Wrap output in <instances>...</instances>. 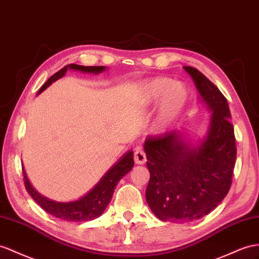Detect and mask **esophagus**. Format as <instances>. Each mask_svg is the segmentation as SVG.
Segmentation results:
<instances>
[{"label": "esophagus", "instance_id": "1", "mask_svg": "<svg viewBox=\"0 0 259 259\" xmlns=\"http://www.w3.org/2000/svg\"><path fill=\"white\" fill-rule=\"evenodd\" d=\"M135 162L137 164H140V165H142V164H144L145 162H147V155H145L144 151L140 147H138L136 149V152H135Z\"/></svg>", "mask_w": 259, "mask_h": 259}]
</instances>
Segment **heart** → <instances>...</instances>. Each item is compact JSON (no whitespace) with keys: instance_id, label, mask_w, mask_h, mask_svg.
<instances>
[{"instance_id":"1","label":"heart","mask_w":259,"mask_h":259,"mask_svg":"<svg viewBox=\"0 0 259 259\" xmlns=\"http://www.w3.org/2000/svg\"><path fill=\"white\" fill-rule=\"evenodd\" d=\"M143 95L148 104L158 101L153 120V130L156 134H163L173 127L188 102L186 86L165 77L154 78L145 84Z\"/></svg>"}]
</instances>
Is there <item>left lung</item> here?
<instances>
[{
    "mask_svg": "<svg viewBox=\"0 0 259 259\" xmlns=\"http://www.w3.org/2000/svg\"><path fill=\"white\" fill-rule=\"evenodd\" d=\"M211 112L205 135L193 143L182 130L145 139L150 181L145 199L162 221L187 223L209 214L229 193L236 158L227 98L201 72L184 66Z\"/></svg>",
    "mask_w": 259,
    "mask_h": 259,
    "instance_id": "8db88e82",
    "label": "left lung"
}]
</instances>
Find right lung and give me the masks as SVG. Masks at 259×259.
Here are the masks:
<instances>
[{
    "label": "right lung",
    "mask_w": 259,
    "mask_h": 259,
    "mask_svg": "<svg viewBox=\"0 0 259 259\" xmlns=\"http://www.w3.org/2000/svg\"><path fill=\"white\" fill-rule=\"evenodd\" d=\"M68 70L99 74V73L107 70V68H106V66H84L78 64H68L60 71H58L56 74L52 75L48 81L41 86L40 90L38 91L37 95L41 94L45 90H47L52 83L57 81V79L63 77ZM134 151H127L107 171H106L102 176L101 180H99V182L90 191H88V193L83 195L81 198L76 199V200H72L68 202H59L51 200V199L39 194L38 191L32 187V185L30 184L27 177V174H26L25 168L23 167L25 188L27 190V193L32 197V199H34L46 212H48L49 214L54 215L58 219H61V220L64 221H91L98 217H101L104 213L106 208L108 207L119 181H120L124 175H127L129 173L132 167H134Z\"/></svg>",
    "instance_id": "obj_1"
}]
</instances>
